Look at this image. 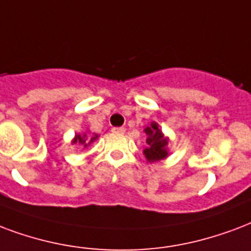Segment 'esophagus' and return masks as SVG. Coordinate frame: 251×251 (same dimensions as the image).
Segmentation results:
<instances>
[{
    "mask_svg": "<svg viewBox=\"0 0 251 251\" xmlns=\"http://www.w3.org/2000/svg\"><path fill=\"white\" fill-rule=\"evenodd\" d=\"M112 131L117 134H124L125 133V127H113Z\"/></svg>",
    "mask_w": 251,
    "mask_h": 251,
    "instance_id": "obj_1",
    "label": "esophagus"
}]
</instances>
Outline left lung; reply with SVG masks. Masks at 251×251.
Segmentation results:
<instances>
[{
  "instance_id": "left-lung-1",
  "label": "left lung",
  "mask_w": 251,
  "mask_h": 251,
  "mask_svg": "<svg viewBox=\"0 0 251 251\" xmlns=\"http://www.w3.org/2000/svg\"><path fill=\"white\" fill-rule=\"evenodd\" d=\"M146 133L147 147L143 150V154L150 163L159 162V160L167 158L168 155V138H166L159 129V125L156 122H151L150 125L145 129Z\"/></svg>"
}]
</instances>
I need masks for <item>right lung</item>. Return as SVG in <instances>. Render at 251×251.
I'll return each mask as SVG.
<instances>
[{"label":"right lung","instance_id":"1","mask_svg":"<svg viewBox=\"0 0 251 251\" xmlns=\"http://www.w3.org/2000/svg\"><path fill=\"white\" fill-rule=\"evenodd\" d=\"M99 138V135L97 134H95L93 137L92 135H87V134H76L75 135V138L72 139V143H80V145H83L84 147H87L88 145H91L93 141H96V139Z\"/></svg>","mask_w":251,"mask_h":251}]
</instances>
